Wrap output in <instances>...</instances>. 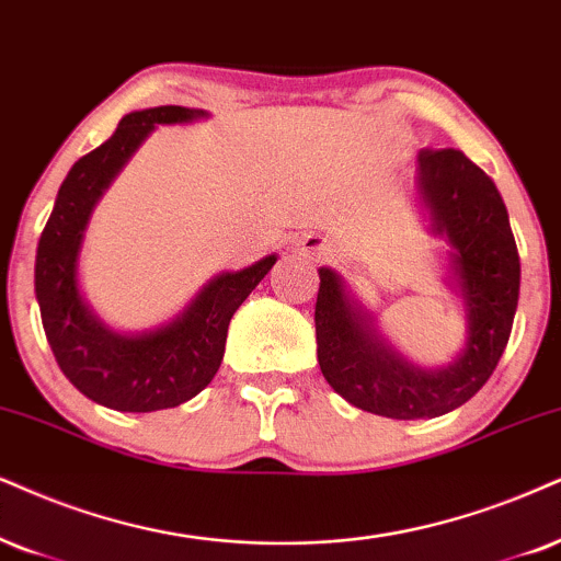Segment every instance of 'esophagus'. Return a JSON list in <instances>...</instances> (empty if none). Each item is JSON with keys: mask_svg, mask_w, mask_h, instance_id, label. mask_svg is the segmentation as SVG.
<instances>
[{"mask_svg": "<svg viewBox=\"0 0 561 561\" xmlns=\"http://www.w3.org/2000/svg\"><path fill=\"white\" fill-rule=\"evenodd\" d=\"M297 251L305 253L310 261H321L325 256V240L323 238H316V236H308L302 238L300 243H297Z\"/></svg>", "mask_w": 561, "mask_h": 561, "instance_id": "esophagus-1", "label": "esophagus"}]
</instances>
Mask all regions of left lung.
<instances>
[{"label":"left lung","mask_w":561,"mask_h":561,"mask_svg":"<svg viewBox=\"0 0 561 561\" xmlns=\"http://www.w3.org/2000/svg\"><path fill=\"white\" fill-rule=\"evenodd\" d=\"M416 194L435 236L450 243V279L463 300L466 346L437 370L407 363L346 293L333 268H318V365L352 407L388 420H432L463 407L505 352L520 293V259L497 186L460 150H422Z\"/></svg>","instance_id":"obj_1"}]
</instances>
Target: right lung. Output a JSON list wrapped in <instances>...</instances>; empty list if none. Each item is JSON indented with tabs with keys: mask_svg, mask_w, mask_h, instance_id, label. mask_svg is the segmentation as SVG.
<instances>
[{
	"mask_svg": "<svg viewBox=\"0 0 561 561\" xmlns=\"http://www.w3.org/2000/svg\"><path fill=\"white\" fill-rule=\"evenodd\" d=\"M204 116L183 105L126 113L108 141L75 162L41 232L35 297L46 339L77 391L108 409H173L204 391L222 363L232 313L276 264V256H266L240 272L217 274L183 313L154 331H113L84 302L77 266L95 204L154 126Z\"/></svg>",
	"mask_w": 561,
	"mask_h": 561,
	"instance_id": "1",
	"label": "right lung"
}]
</instances>
